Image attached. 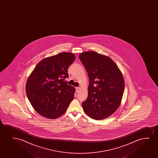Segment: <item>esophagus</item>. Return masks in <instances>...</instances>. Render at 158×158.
Wrapping results in <instances>:
<instances>
[{
	"label": "esophagus",
	"instance_id": "34e87169",
	"mask_svg": "<svg viewBox=\"0 0 158 158\" xmlns=\"http://www.w3.org/2000/svg\"><path fill=\"white\" fill-rule=\"evenodd\" d=\"M79 89H80L79 87H76V92H78V91H79Z\"/></svg>",
	"mask_w": 158,
	"mask_h": 158
}]
</instances>
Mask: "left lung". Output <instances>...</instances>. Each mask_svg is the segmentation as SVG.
<instances>
[{
  "label": "left lung",
  "mask_w": 158,
  "mask_h": 158,
  "mask_svg": "<svg viewBox=\"0 0 158 158\" xmlns=\"http://www.w3.org/2000/svg\"><path fill=\"white\" fill-rule=\"evenodd\" d=\"M89 77L88 97L82 103L85 112L95 120L112 114L121 103L125 88L121 72L109 58L94 51L79 54Z\"/></svg>",
  "instance_id": "8db88e82"
}]
</instances>
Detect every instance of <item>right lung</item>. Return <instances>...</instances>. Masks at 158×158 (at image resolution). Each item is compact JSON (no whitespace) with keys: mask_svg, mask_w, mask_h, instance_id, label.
<instances>
[{"mask_svg":"<svg viewBox=\"0 0 158 158\" xmlns=\"http://www.w3.org/2000/svg\"><path fill=\"white\" fill-rule=\"evenodd\" d=\"M76 58L69 52L48 57L40 61L29 76L26 85L28 100L43 117L54 119L66 112L73 99L75 87L64 81L68 68Z\"/></svg>","mask_w":158,"mask_h":158,"instance_id":"right-lung-1","label":"right lung"}]
</instances>
